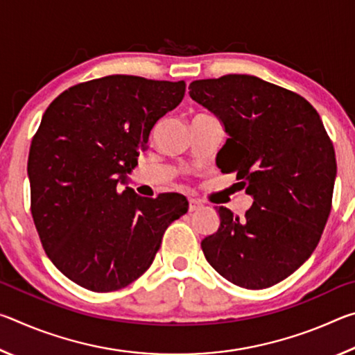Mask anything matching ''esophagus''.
Returning a JSON list of instances; mask_svg holds the SVG:
<instances>
[{
	"label": "esophagus",
	"instance_id": "1",
	"mask_svg": "<svg viewBox=\"0 0 355 355\" xmlns=\"http://www.w3.org/2000/svg\"><path fill=\"white\" fill-rule=\"evenodd\" d=\"M188 209L189 211H196V209H199L202 207V202L197 200V199H188Z\"/></svg>",
	"mask_w": 355,
	"mask_h": 355
}]
</instances>
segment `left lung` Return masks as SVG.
<instances>
[{"label": "left lung", "instance_id": "8db88e82", "mask_svg": "<svg viewBox=\"0 0 355 355\" xmlns=\"http://www.w3.org/2000/svg\"><path fill=\"white\" fill-rule=\"evenodd\" d=\"M189 95L228 135L216 164L254 197L243 218L218 208L219 228L202 241L207 261L248 290L279 284L313 254L332 208L335 150L320 114L252 75L192 81Z\"/></svg>", "mask_w": 355, "mask_h": 355}]
</instances>
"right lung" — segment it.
Instances as JSON below:
<instances>
[{
	"instance_id": "right-lung-1",
	"label": "right lung",
	"mask_w": 355,
	"mask_h": 355,
	"mask_svg": "<svg viewBox=\"0 0 355 355\" xmlns=\"http://www.w3.org/2000/svg\"><path fill=\"white\" fill-rule=\"evenodd\" d=\"M184 81L111 75L76 84L51 101L28 158L31 213L45 254L65 277L110 293L153 263L188 200L141 197L127 183L158 120L184 97Z\"/></svg>"
}]
</instances>
